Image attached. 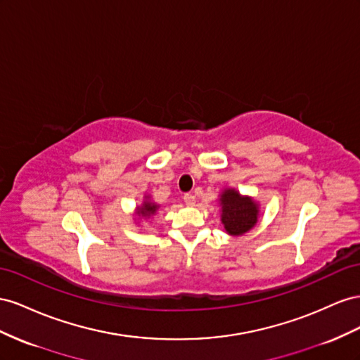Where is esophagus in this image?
<instances>
[{
    "instance_id": "esophagus-1",
    "label": "esophagus",
    "mask_w": 360,
    "mask_h": 360,
    "mask_svg": "<svg viewBox=\"0 0 360 360\" xmlns=\"http://www.w3.org/2000/svg\"><path fill=\"white\" fill-rule=\"evenodd\" d=\"M184 202H186L188 207H191V205L196 203V198H194L191 193H186V194H184Z\"/></svg>"
}]
</instances>
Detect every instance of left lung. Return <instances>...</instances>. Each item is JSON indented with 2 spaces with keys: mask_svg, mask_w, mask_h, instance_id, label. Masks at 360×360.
I'll return each mask as SVG.
<instances>
[{
  "mask_svg": "<svg viewBox=\"0 0 360 360\" xmlns=\"http://www.w3.org/2000/svg\"><path fill=\"white\" fill-rule=\"evenodd\" d=\"M221 221L231 235H243L258 221V207L250 198H243L238 191L224 190L221 198Z\"/></svg>",
  "mask_w": 360,
  "mask_h": 360,
  "instance_id": "left-lung-1",
  "label": "left lung"
}]
</instances>
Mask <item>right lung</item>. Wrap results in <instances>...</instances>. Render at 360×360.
<instances>
[{
  "label": "right lung",
  "instance_id": "1",
  "mask_svg": "<svg viewBox=\"0 0 360 360\" xmlns=\"http://www.w3.org/2000/svg\"><path fill=\"white\" fill-rule=\"evenodd\" d=\"M157 205L152 203V202H145L143 203V207L139 208V215H141V217H149V215L155 214L157 211Z\"/></svg>",
  "mask_w": 360,
  "mask_h": 360
}]
</instances>
